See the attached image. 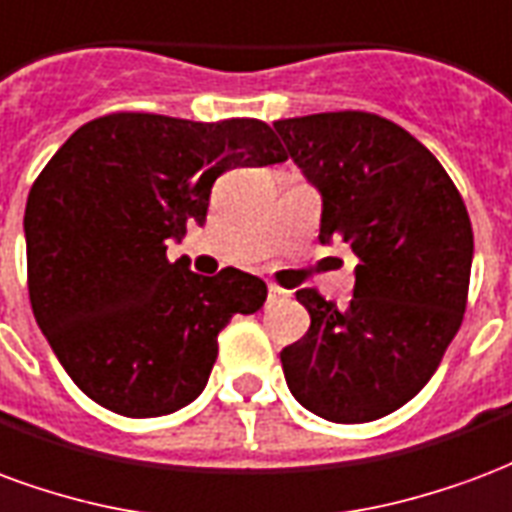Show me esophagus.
Returning <instances> with one entry per match:
<instances>
[{
  "mask_svg": "<svg viewBox=\"0 0 512 512\" xmlns=\"http://www.w3.org/2000/svg\"><path fill=\"white\" fill-rule=\"evenodd\" d=\"M267 294H270V300H278V297H286V292H283L281 286H272V283H270V289H267Z\"/></svg>",
  "mask_w": 512,
  "mask_h": 512,
  "instance_id": "obj_1",
  "label": "esophagus"
}]
</instances>
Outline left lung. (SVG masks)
<instances>
[{
  "label": "left lung",
  "instance_id": "1",
  "mask_svg": "<svg viewBox=\"0 0 512 512\" xmlns=\"http://www.w3.org/2000/svg\"><path fill=\"white\" fill-rule=\"evenodd\" d=\"M289 158L322 193L319 240L360 259L346 308L300 289L311 327L281 352L308 412L371 423L420 393L464 322L472 223L442 163L368 111L278 119Z\"/></svg>",
  "mask_w": 512,
  "mask_h": 512
}]
</instances>
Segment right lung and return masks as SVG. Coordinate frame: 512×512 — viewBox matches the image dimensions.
Wrapping results in <instances>:
<instances>
[{"label": "right lung", "mask_w": 512, "mask_h": 512, "mask_svg": "<svg viewBox=\"0 0 512 512\" xmlns=\"http://www.w3.org/2000/svg\"><path fill=\"white\" fill-rule=\"evenodd\" d=\"M289 155L261 119L117 111L81 125L29 190L26 286L37 327L84 395L125 417L196 401L234 313L267 283L226 267L212 278L169 261L166 242L204 223L215 179Z\"/></svg>", "instance_id": "1"}]
</instances>
